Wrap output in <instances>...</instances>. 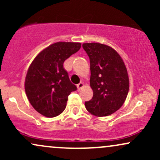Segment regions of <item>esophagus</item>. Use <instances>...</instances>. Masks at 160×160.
Wrapping results in <instances>:
<instances>
[{
    "label": "esophagus",
    "instance_id": "esophagus-1",
    "mask_svg": "<svg viewBox=\"0 0 160 160\" xmlns=\"http://www.w3.org/2000/svg\"><path fill=\"white\" fill-rule=\"evenodd\" d=\"M78 86V90H80V89H81L83 87V86H84L83 82H80V83H78V86Z\"/></svg>",
    "mask_w": 160,
    "mask_h": 160
}]
</instances>
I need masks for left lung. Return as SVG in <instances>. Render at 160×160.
Instances as JSON below:
<instances>
[{"label": "left lung", "mask_w": 160, "mask_h": 160, "mask_svg": "<svg viewBox=\"0 0 160 160\" xmlns=\"http://www.w3.org/2000/svg\"><path fill=\"white\" fill-rule=\"evenodd\" d=\"M82 48L90 60V86L93 97L85 102L95 117H106L122 107L129 89L127 69L118 52L109 46L86 43Z\"/></svg>", "instance_id": "left-lung-1"}]
</instances>
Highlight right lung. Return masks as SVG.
<instances>
[{"label":"right lung","mask_w":160,"mask_h":160,"mask_svg":"<svg viewBox=\"0 0 160 160\" xmlns=\"http://www.w3.org/2000/svg\"><path fill=\"white\" fill-rule=\"evenodd\" d=\"M81 47L80 43L57 42L40 52L29 66L25 81L29 102L38 113L55 117L65 109L68 95L77 90L64 69V62Z\"/></svg>","instance_id":"right-lung-1"}]
</instances>
